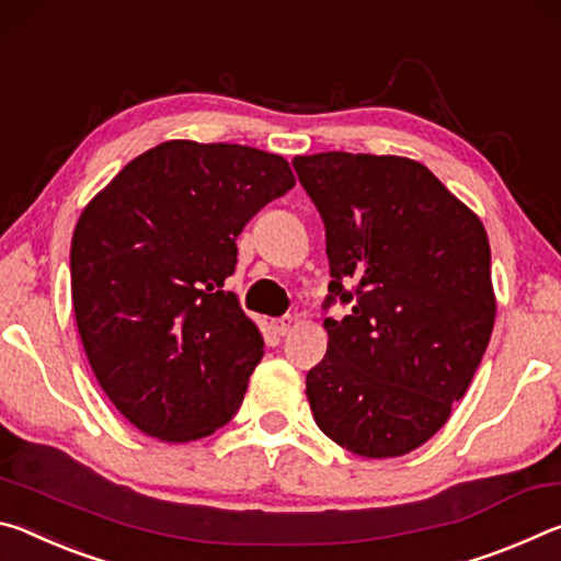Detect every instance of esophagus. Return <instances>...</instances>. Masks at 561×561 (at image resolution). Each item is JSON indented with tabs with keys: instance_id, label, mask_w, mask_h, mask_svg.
<instances>
[{
	"instance_id": "34e87169",
	"label": "esophagus",
	"mask_w": 561,
	"mask_h": 561,
	"mask_svg": "<svg viewBox=\"0 0 561 561\" xmlns=\"http://www.w3.org/2000/svg\"><path fill=\"white\" fill-rule=\"evenodd\" d=\"M293 323H296V318H293V316H280V318L273 320V330H275V333H278V335H288Z\"/></svg>"
}]
</instances>
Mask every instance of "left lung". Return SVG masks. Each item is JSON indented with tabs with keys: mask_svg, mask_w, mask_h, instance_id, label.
Returning <instances> with one entry per match:
<instances>
[{
	"mask_svg": "<svg viewBox=\"0 0 561 561\" xmlns=\"http://www.w3.org/2000/svg\"><path fill=\"white\" fill-rule=\"evenodd\" d=\"M293 169L325 224L328 353L306 375L318 427L360 457L427 443L467 392L494 325L482 220L427 167L328 151Z\"/></svg>",
	"mask_w": 561,
	"mask_h": 561,
	"instance_id": "1",
	"label": "left lung"
}]
</instances>
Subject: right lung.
Returning a JSON list of instances; mask_svg holds the SVG:
<instances>
[{"label": "right lung", "mask_w": 561, "mask_h": 561, "mask_svg": "<svg viewBox=\"0 0 561 561\" xmlns=\"http://www.w3.org/2000/svg\"><path fill=\"white\" fill-rule=\"evenodd\" d=\"M293 186L278 153L167 141L84 208L73 316L99 385L141 433L191 443L241 408L263 337L224 283L248 220Z\"/></svg>", "instance_id": "right-lung-1"}]
</instances>
